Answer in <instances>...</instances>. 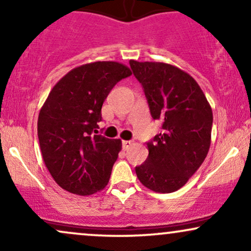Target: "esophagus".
I'll list each match as a JSON object with an SVG mask.
<instances>
[{
    "label": "esophagus",
    "mask_w": 251,
    "mask_h": 251,
    "mask_svg": "<svg viewBox=\"0 0 251 251\" xmlns=\"http://www.w3.org/2000/svg\"><path fill=\"white\" fill-rule=\"evenodd\" d=\"M132 145H133V142H131V140H124V142H123L124 150H128Z\"/></svg>",
    "instance_id": "obj_1"
}]
</instances>
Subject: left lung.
Wrapping results in <instances>:
<instances>
[{
    "mask_svg": "<svg viewBox=\"0 0 251 251\" xmlns=\"http://www.w3.org/2000/svg\"><path fill=\"white\" fill-rule=\"evenodd\" d=\"M129 66L142 83L152 118L162 122L163 128L148 143L149 157L135 168V174L152 191H177L208 154L211 106L194 77L176 66L134 60Z\"/></svg>",
    "mask_w": 251,
    "mask_h": 251,
    "instance_id": "1",
    "label": "left lung"
}]
</instances>
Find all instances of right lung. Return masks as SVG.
Wrapping results in <instances>:
<instances>
[{
    "label": "right lung",
    "instance_id": "right-lung-1",
    "mask_svg": "<svg viewBox=\"0 0 251 251\" xmlns=\"http://www.w3.org/2000/svg\"><path fill=\"white\" fill-rule=\"evenodd\" d=\"M127 66L97 61L79 66L50 91L37 119L43 162L66 191L88 196L107 185L122 140L97 133L111 89L131 75Z\"/></svg>",
    "mask_w": 251,
    "mask_h": 251
}]
</instances>
